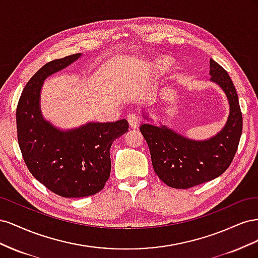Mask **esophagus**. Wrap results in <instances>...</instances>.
<instances>
[{"instance_id":"obj_1","label":"esophagus","mask_w":258,"mask_h":258,"mask_svg":"<svg viewBox=\"0 0 258 258\" xmlns=\"http://www.w3.org/2000/svg\"><path fill=\"white\" fill-rule=\"evenodd\" d=\"M128 122L131 128H138L140 124V118L135 114H129L128 115Z\"/></svg>"}]
</instances>
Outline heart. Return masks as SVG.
Here are the masks:
<instances>
[{
    "label": "heart",
    "instance_id": "heart-1",
    "mask_svg": "<svg viewBox=\"0 0 258 258\" xmlns=\"http://www.w3.org/2000/svg\"><path fill=\"white\" fill-rule=\"evenodd\" d=\"M171 64H172V59L169 57H162L156 61L155 66L159 70H167L171 67Z\"/></svg>",
    "mask_w": 258,
    "mask_h": 258
}]
</instances>
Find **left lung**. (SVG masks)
I'll return each mask as SVG.
<instances>
[{
	"label": "left lung",
	"instance_id": "8db88e82",
	"mask_svg": "<svg viewBox=\"0 0 258 258\" xmlns=\"http://www.w3.org/2000/svg\"><path fill=\"white\" fill-rule=\"evenodd\" d=\"M211 81L224 90L229 102L225 127L205 141H195L166 126L143 123L140 131L150 147L153 168L170 187L186 189L223 174L235 157L242 134V113L238 93L230 76L210 59Z\"/></svg>",
	"mask_w": 258,
	"mask_h": 258
}]
</instances>
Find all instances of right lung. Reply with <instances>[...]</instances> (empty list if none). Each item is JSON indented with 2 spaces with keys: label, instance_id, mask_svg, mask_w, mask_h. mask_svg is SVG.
Segmentation results:
<instances>
[{
  "label": "right lung",
  "instance_id": "1",
  "mask_svg": "<svg viewBox=\"0 0 258 258\" xmlns=\"http://www.w3.org/2000/svg\"><path fill=\"white\" fill-rule=\"evenodd\" d=\"M52 60L31 77L16 110L17 138L23 160L38 182L64 198H82L103 189L111 173L110 148L126 134V119L88 122L62 131L45 120L40 108L44 81L81 57Z\"/></svg>",
  "mask_w": 258,
  "mask_h": 258
}]
</instances>
